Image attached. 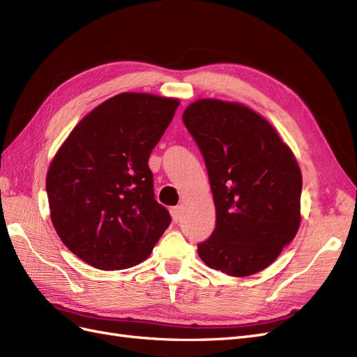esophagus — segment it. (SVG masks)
Here are the masks:
<instances>
[{"label": "esophagus", "instance_id": "esophagus-1", "mask_svg": "<svg viewBox=\"0 0 357 357\" xmlns=\"http://www.w3.org/2000/svg\"><path fill=\"white\" fill-rule=\"evenodd\" d=\"M169 213H171V215H172V220L178 222L180 218H181V207H180V205H177V207H172V208L169 210Z\"/></svg>", "mask_w": 357, "mask_h": 357}]
</instances>
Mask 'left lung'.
Listing matches in <instances>:
<instances>
[{
  "mask_svg": "<svg viewBox=\"0 0 357 357\" xmlns=\"http://www.w3.org/2000/svg\"><path fill=\"white\" fill-rule=\"evenodd\" d=\"M205 160L215 228L202 262L232 277L271 265L299 229L302 176L290 147L247 105L204 98L183 113Z\"/></svg>",
  "mask_w": 357,
  "mask_h": 357,
  "instance_id": "8db88e82",
  "label": "left lung"
}]
</instances>
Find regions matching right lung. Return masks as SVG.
Listing matches in <instances>:
<instances>
[{"mask_svg":"<svg viewBox=\"0 0 357 357\" xmlns=\"http://www.w3.org/2000/svg\"><path fill=\"white\" fill-rule=\"evenodd\" d=\"M180 101L123 92L75 125L46 177L50 219L70 252L102 271L143 262L171 223L149 158Z\"/></svg>","mask_w":357,"mask_h":357,"instance_id":"add662e5","label":"right lung"}]
</instances>
